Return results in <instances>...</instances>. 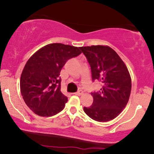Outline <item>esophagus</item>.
<instances>
[{"instance_id": "esophagus-1", "label": "esophagus", "mask_w": 154, "mask_h": 154, "mask_svg": "<svg viewBox=\"0 0 154 154\" xmlns=\"http://www.w3.org/2000/svg\"><path fill=\"white\" fill-rule=\"evenodd\" d=\"M83 94V92L82 91H79L77 92H76V93H75V95H82Z\"/></svg>"}]
</instances>
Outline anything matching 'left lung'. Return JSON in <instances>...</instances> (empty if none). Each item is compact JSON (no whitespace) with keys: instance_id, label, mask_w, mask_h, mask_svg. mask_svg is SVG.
Segmentation results:
<instances>
[{"instance_id":"obj_1","label":"left lung","mask_w":154,"mask_h":154,"mask_svg":"<svg viewBox=\"0 0 154 154\" xmlns=\"http://www.w3.org/2000/svg\"><path fill=\"white\" fill-rule=\"evenodd\" d=\"M91 69L92 80L102 82L98 92L91 93L93 103L84 107L85 114L97 122L116 118L126 106L131 93V77L119 55L106 45L79 48Z\"/></svg>"}]
</instances>
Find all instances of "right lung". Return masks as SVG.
I'll return each mask as SVG.
<instances>
[{
  "mask_svg": "<svg viewBox=\"0 0 154 154\" xmlns=\"http://www.w3.org/2000/svg\"><path fill=\"white\" fill-rule=\"evenodd\" d=\"M80 54L77 47L51 43L29 58L21 75L20 90L35 114L51 116L63 110L68 99L61 92L60 72L69 59Z\"/></svg>",
  "mask_w": 154,
  "mask_h": 154,
  "instance_id": "right-lung-1",
  "label": "right lung"
}]
</instances>
